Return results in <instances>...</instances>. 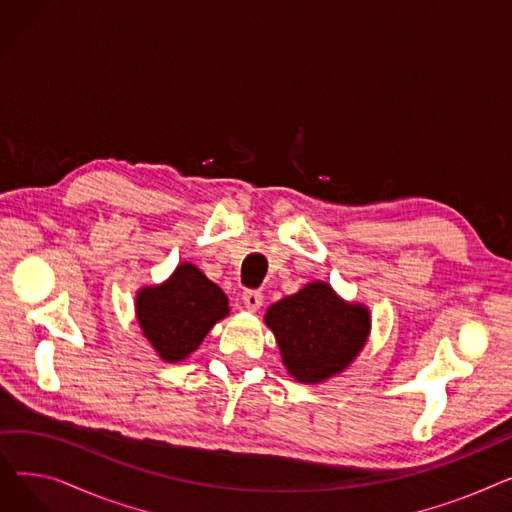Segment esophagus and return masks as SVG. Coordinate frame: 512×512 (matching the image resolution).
Listing matches in <instances>:
<instances>
[{"label":"esophagus","instance_id":"esophagus-1","mask_svg":"<svg viewBox=\"0 0 512 512\" xmlns=\"http://www.w3.org/2000/svg\"><path fill=\"white\" fill-rule=\"evenodd\" d=\"M242 305H245L247 311L255 313L263 305V294L257 290H247L245 294H242Z\"/></svg>","mask_w":512,"mask_h":512}]
</instances>
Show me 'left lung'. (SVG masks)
Wrapping results in <instances>:
<instances>
[{
  "label": "left lung",
  "instance_id": "left-lung-1",
  "mask_svg": "<svg viewBox=\"0 0 512 512\" xmlns=\"http://www.w3.org/2000/svg\"><path fill=\"white\" fill-rule=\"evenodd\" d=\"M282 363L301 384H324L351 367L371 334V311L328 282H309L265 311Z\"/></svg>",
  "mask_w": 512,
  "mask_h": 512
}]
</instances>
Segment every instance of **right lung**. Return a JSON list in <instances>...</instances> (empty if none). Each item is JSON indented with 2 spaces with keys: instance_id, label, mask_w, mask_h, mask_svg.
<instances>
[{
  "instance_id": "obj_1",
  "label": "right lung",
  "mask_w": 512,
  "mask_h": 512,
  "mask_svg": "<svg viewBox=\"0 0 512 512\" xmlns=\"http://www.w3.org/2000/svg\"><path fill=\"white\" fill-rule=\"evenodd\" d=\"M134 313L155 355L164 363H180L230 315V305L218 284L191 261H182L168 280L137 290Z\"/></svg>"
}]
</instances>
